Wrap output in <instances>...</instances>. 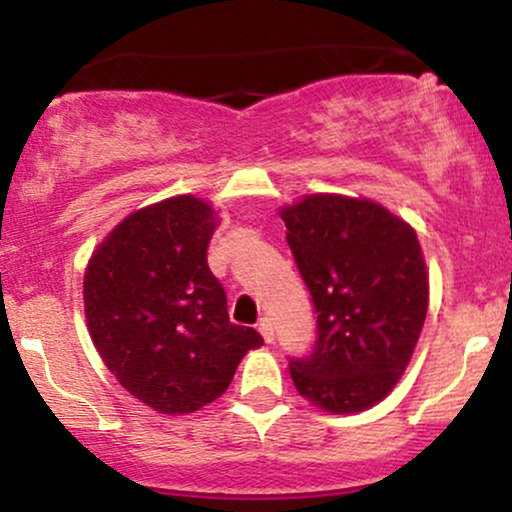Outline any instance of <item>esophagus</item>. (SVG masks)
Segmentation results:
<instances>
[{"label": "esophagus", "instance_id": "1", "mask_svg": "<svg viewBox=\"0 0 512 512\" xmlns=\"http://www.w3.org/2000/svg\"><path fill=\"white\" fill-rule=\"evenodd\" d=\"M257 330H260L264 342H267V344L274 342V325H272V320H269V317H262L260 325H257Z\"/></svg>", "mask_w": 512, "mask_h": 512}]
</instances>
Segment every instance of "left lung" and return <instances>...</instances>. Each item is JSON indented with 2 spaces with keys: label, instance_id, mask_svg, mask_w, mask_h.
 <instances>
[{
  "label": "left lung",
  "instance_id": "left-lung-1",
  "mask_svg": "<svg viewBox=\"0 0 512 512\" xmlns=\"http://www.w3.org/2000/svg\"><path fill=\"white\" fill-rule=\"evenodd\" d=\"M281 219L317 315L310 354L289 356L293 385L332 414L373 407L404 373L426 320L419 238L380 204L339 195L305 197Z\"/></svg>",
  "mask_w": 512,
  "mask_h": 512
}]
</instances>
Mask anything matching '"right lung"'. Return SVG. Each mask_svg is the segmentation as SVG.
<instances>
[{"mask_svg":"<svg viewBox=\"0 0 512 512\" xmlns=\"http://www.w3.org/2000/svg\"><path fill=\"white\" fill-rule=\"evenodd\" d=\"M216 228L192 195L129 214L91 255L84 305L91 339L129 395L161 414H190L231 385L240 358L264 339L233 325L211 274Z\"/></svg>","mask_w":512,"mask_h":512,"instance_id":"right-lung-1","label":"right lung"}]
</instances>
